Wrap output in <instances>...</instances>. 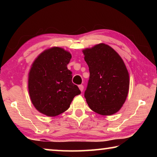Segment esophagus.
<instances>
[{"instance_id":"obj_1","label":"esophagus","mask_w":157,"mask_h":157,"mask_svg":"<svg viewBox=\"0 0 157 157\" xmlns=\"http://www.w3.org/2000/svg\"><path fill=\"white\" fill-rule=\"evenodd\" d=\"M79 90H80L82 92L83 91V90H84V86H83V85H82V84L79 85Z\"/></svg>"}]
</instances>
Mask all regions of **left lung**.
I'll use <instances>...</instances> for the list:
<instances>
[{
  "mask_svg": "<svg viewBox=\"0 0 157 157\" xmlns=\"http://www.w3.org/2000/svg\"><path fill=\"white\" fill-rule=\"evenodd\" d=\"M90 77L84 98L91 110L110 116L121 109L129 86V73L123 60L112 48L99 44L83 50Z\"/></svg>",
  "mask_w": 157,
  "mask_h": 157,
  "instance_id": "left-lung-1",
  "label": "left lung"
}]
</instances>
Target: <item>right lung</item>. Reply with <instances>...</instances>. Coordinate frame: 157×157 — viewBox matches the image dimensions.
<instances>
[{
	"instance_id": "add662e5",
	"label": "right lung",
	"mask_w": 157,
	"mask_h": 157,
	"mask_svg": "<svg viewBox=\"0 0 157 157\" xmlns=\"http://www.w3.org/2000/svg\"><path fill=\"white\" fill-rule=\"evenodd\" d=\"M71 57L62 48L52 47L41 52L32 65L28 75L30 100L36 110L47 116L64 112L74 97L81 94L67 68Z\"/></svg>"
}]
</instances>
